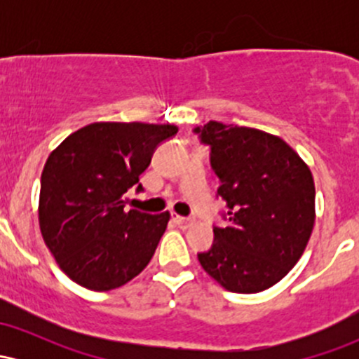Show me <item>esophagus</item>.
I'll return each instance as SVG.
<instances>
[{"label": "esophagus", "instance_id": "34e87169", "mask_svg": "<svg viewBox=\"0 0 359 359\" xmlns=\"http://www.w3.org/2000/svg\"><path fill=\"white\" fill-rule=\"evenodd\" d=\"M172 219H174L175 224L182 229L191 228V226L194 224L192 217H184V216H179V214H172Z\"/></svg>", "mask_w": 359, "mask_h": 359}]
</instances>
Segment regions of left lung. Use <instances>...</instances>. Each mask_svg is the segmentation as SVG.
<instances>
[{
  "label": "left lung",
  "mask_w": 359,
  "mask_h": 359,
  "mask_svg": "<svg viewBox=\"0 0 359 359\" xmlns=\"http://www.w3.org/2000/svg\"><path fill=\"white\" fill-rule=\"evenodd\" d=\"M211 147L226 203V228H214L203 269L236 294H257L280 282L306 250L316 221L311 168L280 137L248 126L209 121L196 128Z\"/></svg>",
  "instance_id": "left-lung-1"
}]
</instances>
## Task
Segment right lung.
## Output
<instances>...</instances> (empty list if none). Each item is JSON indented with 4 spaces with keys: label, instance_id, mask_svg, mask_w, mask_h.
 I'll list each match as a JSON object with an SVG mask.
<instances>
[{
    "label": "right lung",
    "instance_id": "1",
    "mask_svg": "<svg viewBox=\"0 0 359 359\" xmlns=\"http://www.w3.org/2000/svg\"><path fill=\"white\" fill-rule=\"evenodd\" d=\"M179 131L175 125L90 123L48 155L42 172L39 222L60 270L96 292L123 287L154 257L170 219L168 211L125 209L155 148ZM138 184L137 191H142Z\"/></svg>",
    "mask_w": 359,
    "mask_h": 359
}]
</instances>
